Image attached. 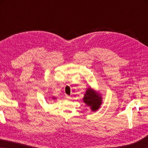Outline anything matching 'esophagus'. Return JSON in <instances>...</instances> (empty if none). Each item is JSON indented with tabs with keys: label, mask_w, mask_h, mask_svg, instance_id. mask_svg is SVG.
I'll return each instance as SVG.
<instances>
[{
	"label": "esophagus",
	"mask_w": 148,
	"mask_h": 148,
	"mask_svg": "<svg viewBox=\"0 0 148 148\" xmlns=\"http://www.w3.org/2000/svg\"><path fill=\"white\" fill-rule=\"evenodd\" d=\"M64 97H65V99H67V100H69V99H71V97H69V95H65Z\"/></svg>",
	"instance_id": "obj_1"
}]
</instances>
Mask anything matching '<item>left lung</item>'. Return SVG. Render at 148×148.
<instances>
[{
  "label": "left lung",
  "mask_w": 148,
  "mask_h": 148,
  "mask_svg": "<svg viewBox=\"0 0 148 148\" xmlns=\"http://www.w3.org/2000/svg\"><path fill=\"white\" fill-rule=\"evenodd\" d=\"M83 101L86 106L90 108L92 112H96L101 108L102 103V97L99 92L89 87L86 89Z\"/></svg>",
  "instance_id": "8db88e82"
}]
</instances>
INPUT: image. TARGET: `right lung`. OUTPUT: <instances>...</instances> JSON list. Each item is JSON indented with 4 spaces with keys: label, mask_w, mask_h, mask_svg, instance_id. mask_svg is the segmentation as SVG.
Returning <instances> with one entry per match:
<instances>
[{
    "label": "right lung",
    "mask_w": 148,
    "mask_h": 148,
    "mask_svg": "<svg viewBox=\"0 0 148 148\" xmlns=\"http://www.w3.org/2000/svg\"><path fill=\"white\" fill-rule=\"evenodd\" d=\"M53 99H56V98H55V97H53Z\"/></svg>",
    "instance_id": "obj_1"
}]
</instances>
